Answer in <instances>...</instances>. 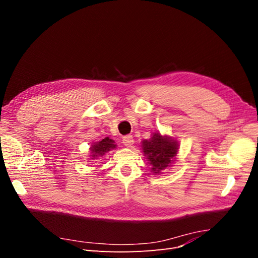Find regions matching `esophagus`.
<instances>
[{"label":"esophagus","instance_id":"1","mask_svg":"<svg viewBox=\"0 0 258 258\" xmlns=\"http://www.w3.org/2000/svg\"><path fill=\"white\" fill-rule=\"evenodd\" d=\"M122 143L126 147H132V146H134L135 140L131 136H126V137H123V139H122Z\"/></svg>","mask_w":258,"mask_h":258}]
</instances>
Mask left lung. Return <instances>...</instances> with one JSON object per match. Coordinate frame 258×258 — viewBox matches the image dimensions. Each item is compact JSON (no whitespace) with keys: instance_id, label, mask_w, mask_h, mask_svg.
<instances>
[{"instance_id":"1","label":"left lung","mask_w":258,"mask_h":258,"mask_svg":"<svg viewBox=\"0 0 258 258\" xmlns=\"http://www.w3.org/2000/svg\"><path fill=\"white\" fill-rule=\"evenodd\" d=\"M141 148L154 174L172 167L176 159L179 144L172 137L162 136L159 131L153 132L151 139L143 140Z\"/></svg>"}]
</instances>
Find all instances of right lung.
I'll return each mask as SVG.
<instances>
[{
    "instance_id": "1",
    "label": "right lung",
    "mask_w": 258,
    "mask_h": 258,
    "mask_svg": "<svg viewBox=\"0 0 258 258\" xmlns=\"http://www.w3.org/2000/svg\"><path fill=\"white\" fill-rule=\"evenodd\" d=\"M115 141L110 138H104L101 140L99 142L92 143L90 148H89V157L90 159H98L99 157H103V156L108 153L112 150H115L116 148Z\"/></svg>"
}]
</instances>
